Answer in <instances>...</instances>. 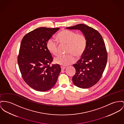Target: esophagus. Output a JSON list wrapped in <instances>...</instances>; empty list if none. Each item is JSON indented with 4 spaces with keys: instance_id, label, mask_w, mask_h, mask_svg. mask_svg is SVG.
I'll return each mask as SVG.
<instances>
[{
    "instance_id": "34e87169",
    "label": "esophagus",
    "mask_w": 124,
    "mask_h": 124,
    "mask_svg": "<svg viewBox=\"0 0 124 124\" xmlns=\"http://www.w3.org/2000/svg\"><path fill=\"white\" fill-rule=\"evenodd\" d=\"M65 69H66V67H65L61 66V69H62V70H64Z\"/></svg>"
}]
</instances>
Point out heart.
<instances>
[{"label": "heart", "mask_w": 124, "mask_h": 124, "mask_svg": "<svg viewBox=\"0 0 124 124\" xmlns=\"http://www.w3.org/2000/svg\"><path fill=\"white\" fill-rule=\"evenodd\" d=\"M58 41L61 45H67L66 55H59L54 59V62L62 66H67L73 63L75 58L73 55L79 58L82 56L87 46V39L83 34H77L73 31L63 30L58 33ZM46 48L54 55L58 54V42L53 38H50L46 43Z\"/></svg>", "instance_id": "b5f03b06"}]
</instances>
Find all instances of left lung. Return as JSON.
I'll use <instances>...</instances> for the list:
<instances>
[{"instance_id":"8db88e82","label":"left lung","mask_w":124,"mask_h":124,"mask_svg":"<svg viewBox=\"0 0 124 124\" xmlns=\"http://www.w3.org/2000/svg\"><path fill=\"white\" fill-rule=\"evenodd\" d=\"M78 30L85 36L87 46L82 57L73 66L76 73L72 77L75 85L81 88H88L99 81L107 62V52L101 35L87 25L79 24L66 28Z\"/></svg>"}]
</instances>
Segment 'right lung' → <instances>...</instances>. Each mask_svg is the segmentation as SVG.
Returning a JSON list of instances; mask_svg holds the SVG:
<instances>
[{
    "label": "right lung",
    "mask_w": 124,
    "mask_h": 124,
    "mask_svg": "<svg viewBox=\"0 0 124 124\" xmlns=\"http://www.w3.org/2000/svg\"><path fill=\"white\" fill-rule=\"evenodd\" d=\"M59 28L40 27L26 34L20 45L18 63L23 78L31 87L45 92L56 84L61 71L60 66L53 64L46 43Z\"/></svg>",
    "instance_id": "add662e5"
}]
</instances>
